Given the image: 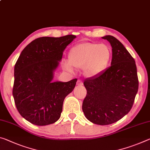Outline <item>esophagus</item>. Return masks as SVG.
<instances>
[{
    "label": "esophagus",
    "mask_w": 150,
    "mask_h": 150,
    "mask_svg": "<svg viewBox=\"0 0 150 150\" xmlns=\"http://www.w3.org/2000/svg\"><path fill=\"white\" fill-rule=\"evenodd\" d=\"M77 85H79V86H80V85H83V82H82V81H81V80H77Z\"/></svg>",
    "instance_id": "1"
}]
</instances>
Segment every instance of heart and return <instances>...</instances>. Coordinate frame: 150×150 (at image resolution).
I'll list each match as a JSON object with an SVG mask.
<instances>
[{"label": "heart", "instance_id": "heart-1", "mask_svg": "<svg viewBox=\"0 0 150 150\" xmlns=\"http://www.w3.org/2000/svg\"><path fill=\"white\" fill-rule=\"evenodd\" d=\"M111 49L105 44L82 42L75 45L69 53V61L63 63V67L73 71V67L83 68L89 77H95L105 69L110 61Z\"/></svg>", "mask_w": 150, "mask_h": 150}]
</instances>
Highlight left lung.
<instances>
[{"instance_id":"obj_1","label":"left lung","mask_w":150,"mask_h":150,"mask_svg":"<svg viewBox=\"0 0 150 150\" xmlns=\"http://www.w3.org/2000/svg\"><path fill=\"white\" fill-rule=\"evenodd\" d=\"M112 47L111 66L100 74L85 80L87 95L82 109L88 120L105 125L121 120L129 113L138 91L137 67L123 44L115 37H102Z\"/></svg>"}]
</instances>
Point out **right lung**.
<instances>
[{
	"instance_id": "obj_1",
	"label": "right lung",
	"mask_w": 150,
	"mask_h": 150,
	"mask_svg": "<svg viewBox=\"0 0 150 150\" xmlns=\"http://www.w3.org/2000/svg\"><path fill=\"white\" fill-rule=\"evenodd\" d=\"M76 37H42L30 42L15 65L13 95L16 109L33 124L47 125L57 121L65 97L77 82H53V72L66 47Z\"/></svg>"
}]
</instances>
